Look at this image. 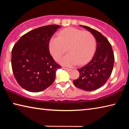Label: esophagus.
Listing matches in <instances>:
<instances>
[{
  "label": "esophagus",
  "mask_w": 129,
  "mask_h": 129,
  "mask_svg": "<svg viewBox=\"0 0 129 129\" xmlns=\"http://www.w3.org/2000/svg\"><path fill=\"white\" fill-rule=\"evenodd\" d=\"M63 69L65 70V71H71V69H68V68H63Z\"/></svg>",
  "instance_id": "34e87169"
}]
</instances>
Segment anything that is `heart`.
I'll return each instance as SVG.
<instances>
[{
    "instance_id": "obj_1",
    "label": "heart",
    "mask_w": 129,
    "mask_h": 129,
    "mask_svg": "<svg viewBox=\"0 0 129 129\" xmlns=\"http://www.w3.org/2000/svg\"><path fill=\"white\" fill-rule=\"evenodd\" d=\"M49 51L52 57L58 61L67 51L69 53L61 60L65 66L85 64L94 54L96 39L89 31L73 27L65 28L60 30L58 37H53L49 44Z\"/></svg>"
}]
</instances>
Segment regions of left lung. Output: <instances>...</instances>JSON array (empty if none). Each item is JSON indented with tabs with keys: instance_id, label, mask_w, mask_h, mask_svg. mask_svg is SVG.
<instances>
[{
	"instance_id": "left-lung-1",
	"label": "left lung",
	"mask_w": 129,
	"mask_h": 129,
	"mask_svg": "<svg viewBox=\"0 0 129 129\" xmlns=\"http://www.w3.org/2000/svg\"><path fill=\"white\" fill-rule=\"evenodd\" d=\"M80 26L94 36L97 48L92 59L86 65L77 69L80 76L73 81V84L82 90L93 91L104 85L110 77L114 66V53L110 43L100 32L87 26Z\"/></svg>"
}]
</instances>
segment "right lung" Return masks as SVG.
I'll list each match as a JSON object with an SVG mask.
<instances>
[{"label":"right lung","mask_w":129,"mask_h":129,"mask_svg":"<svg viewBox=\"0 0 129 129\" xmlns=\"http://www.w3.org/2000/svg\"><path fill=\"white\" fill-rule=\"evenodd\" d=\"M61 26H43L21 37L12 50L11 65L14 77L21 87L39 92L53 84L56 72L61 66L49 51L50 39Z\"/></svg>","instance_id":"obj_1"}]
</instances>
